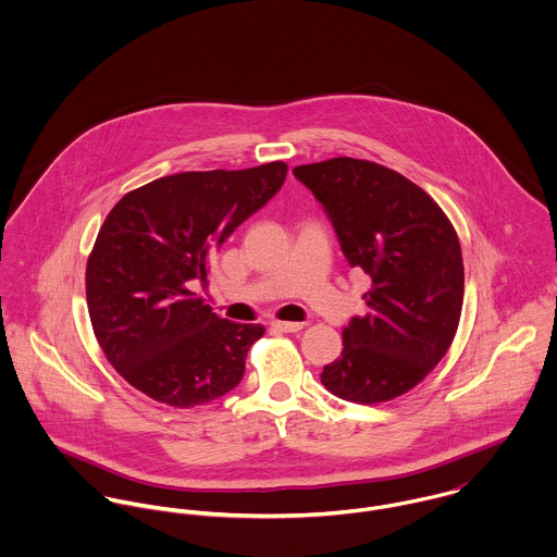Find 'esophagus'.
<instances>
[{
	"label": "esophagus",
	"instance_id": "obj_1",
	"mask_svg": "<svg viewBox=\"0 0 557 557\" xmlns=\"http://www.w3.org/2000/svg\"><path fill=\"white\" fill-rule=\"evenodd\" d=\"M272 325L281 332H300L305 327V323H298V321H274Z\"/></svg>",
	"mask_w": 557,
	"mask_h": 557
}]
</instances>
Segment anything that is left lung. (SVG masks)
Masks as SVG:
<instances>
[{"instance_id":"1","label":"left lung","mask_w":557,"mask_h":557,"mask_svg":"<svg viewBox=\"0 0 557 557\" xmlns=\"http://www.w3.org/2000/svg\"><path fill=\"white\" fill-rule=\"evenodd\" d=\"M294 175L332 221L351 268L371 278L367 315L343 327L321 384L373 405L418 386L446 356L463 307V257L444 210L398 171L371 160L300 164Z\"/></svg>"}]
</instances>
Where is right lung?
I'll return each instance as SVG.
<instances>
[{
    "label": "right lung",
    "mask_w": 557,
    "mask_h": 557,
    "mask_svg": "<svg viewBox=\"0 0 557 557\" xmlns=\"http://www.w3.org/2000/svg\"><path fill=\"white\" fill-rule=\"evenodd\" d=\"M281 160L239 171H186L126 193L87 259L94 334L111 367L171 407L234 391L261 323L221 319L188 287L206 283L210 255L283 186Z\"/></svg>",
    "instance_id": "right-lung-1"
}]
</instances>
